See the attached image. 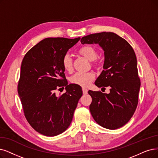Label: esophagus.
I'll list each match as a JSON object with an SVG mask.
<instances>
[{"instance_id": "1", "label": "esophagus", "mask_w": 158, "mask_h": 158, "mask_svg": "<svg viewBox=\"0 0 158 158\" xmlns=\"http://www.w3.org/2000/svg\"><path fill=\"white\" fill-rule=\"evenodd\" d=\"M82 91H83V93H84V94H87V91H88V90H87V89H85V88H84V87L82 88Z\"/></svg>"}]
</instances>
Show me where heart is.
Returning a JSON list of instances; mask_svg holds the SVG:
<instances>
[{
    "instance_id": "obj_1",
    "label": "heart",
    "mask_w": 158,
    "mask_h": 158,
    "mask_svg": "<svg viewBox=\"0 0 158 158\" xmlns=\"http://www.w3.org/2000/svg\"><path fill=\"white\" fill-rule=\"evenodd\" d=\"M78 53L89 61H92V65L94 67H98L99 62L97 60L98 57V51L95 47L91 45H85L78 50ZM61 63L65 71L67 72L72 71L73 59L70 54L68 53L64 54L62 58ZM94 78V74L93 73H76L70 78V81L73 84L87 87L89 85Z\"/></svg>"
}]
</instances>
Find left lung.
Instances as JSON below:
<instances>
[{
  "mask_svg": "<svg viewBox=\"0 0 158 158\" xmlns=\"http://www.w3.org/2000/svg\"><path fill=\"white\" fill-rule=\"evenodd\" d=\"M81 43L98 44L103 48L104 70L94 84L98 87H111L109 94L88 91L92 98L91 115L104 128H121L133 116L138 104L141 81L134 50L127 41L113 32L88 35L81 38Z\"/></svg>",
  "mask_w": 158,
  "mask_h": 158,
  "instance_id": "8db88e82",
  "label": "left lung"
}]
</instances>
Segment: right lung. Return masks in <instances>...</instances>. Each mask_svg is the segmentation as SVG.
Wrapping results in <instances>:
<instances>
[{"instance_id":"1","label":"right lung","mask_w":158,"mask_h":158,"mask_svg":"<svg viewBox=\"0 0 158 158\" xmlns=\"http://www.w3.org/2000/svg\"><path fill=\"white\" fill-rule=\"evenodd\" d=\"M80 37H48L25 54L21 67L17 91L27 121L35 131L46 136L58 135L70 125L79 99L80 86L68 85L62 58ZM65 86L66 93L55 91Z\"/></svg>"}]
</instances>
